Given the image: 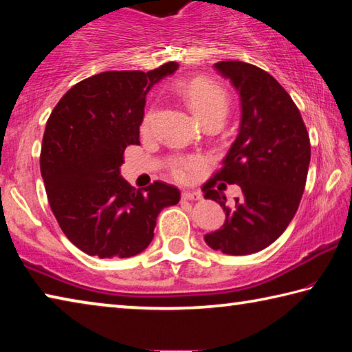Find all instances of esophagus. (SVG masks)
<instances>
[{
	"label": "esophagus",
	"instance_id": "esophagus-1",
	"mask_svg": "<svg viewBox=\"0 0 352 352\" xmlns=\"http://www.w3.org/2000/svg\"><path fill=\"white\" fill-rule=\"evenodd\" d=\"M182 199L183 200H201V194L200 192H188V190H184L182 194Z\"/></svg>",
	"mask_w": 352,
	"mask_h": 352
}]
</instances>
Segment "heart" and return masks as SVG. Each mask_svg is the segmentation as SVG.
Listing matches in <instances>:
<instances>
[{
    "instance_id": "1",
    "label": "heart",
    "mask_w": 352,
    "mask_h": 352,
    "mask_svg": "<svg viewBox=\"0 0 352 352\" xmlns=\"http://www.w3.org/2000/svg\"><path fill=\"white\" fill-rule=\"evenodd\" d=\"M178 93L189 110L197 116L205 127L220 126L230 109V96L223 87H220L208 77H190L175 83ZM152 119V111H148L142 127L147 129ZM197 162L189 158H175L170 162V172L178 182H186L190 174L197 169Z\"/></svg>"
}]
</instances>
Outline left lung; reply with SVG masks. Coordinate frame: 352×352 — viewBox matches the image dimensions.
<instances>
[{
	"label": "left lung",
	"instance_id": "obj_1",
	"mask_svg": "<svg viewBox=\"0 0 352 352\" xmlns=\"http://www.w3.org/2000/svg\"><path fill=\"white\" fill-rule=\"evenodd\" d=\"M239 91V135L222 168L201 190L223 208V226L205 236L212 250L226 254H252L275 242L300 206L311 163V141L290 94L275 77L252 63H216ZM217 181L239 184L243 195L233 207L215 189Z\"/></svg>",
	"mask_w": 352,
	"mask_h": 352
}]
</instances>
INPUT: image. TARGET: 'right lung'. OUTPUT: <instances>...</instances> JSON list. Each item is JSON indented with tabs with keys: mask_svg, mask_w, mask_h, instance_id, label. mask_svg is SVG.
Instances as JSON below:
<instances>
[{
	"mask_svg": "<svg viewBox=\"0 0 352 352\" xmlns=\"http://www.w3.org/2000/svg\"><path fill=\"white\" fill-rule=\"evenodd\" d=\"M178 63L147 73L105 71L63 94L46 122L40 170L47 201L65 236L83 253L130 258L153 239L160 211L180 190L153 182L142 190L121 178L124 151L140 144L146 94Z\"/></svg>",
	"mask_w": 352,
	"mask_h": 352,
	"instance_id": "right-lung-1",
	"label": "right lung"
}]
</instances>
